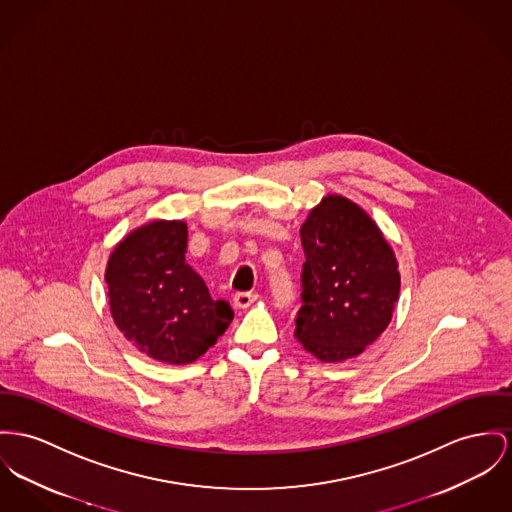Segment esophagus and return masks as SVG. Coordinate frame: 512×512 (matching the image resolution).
Listing matches in <instances>:
<instances>
[{
	"label": "esophagus",
	"mask_w": 512,
	"mask_h": 512,
	"mask_svg": "<svg viewBox=\"0 0 512 512\" xmlns=\"http://www.w3.org/2000/svg\"><path fill=\"white\" fill-rule=\"evenodd\" d=\"M233 301H235V307L237 308H248L252 303L258 301V295L252 293V291H242V293H237L233 297Z\"/></svg>",
	"instance_id": "esophagus-1"
}]
</instances>
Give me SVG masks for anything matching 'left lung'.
<instances>
[{
	"mask_svg": "<svg viewBox=\"0 0 512 512\" xmlns=\"http://www.w3.org/2000/svg\"><path fill=\"white\" fill-rule=\"evenodd\" d=\"M301 240L295 338L324 363L357 357L392 320L400 295L394 250L359 205L336 194L308 213Z\"/></svg>",
	"mask_w": 512,
	"mask_h": 512,
	"instance_id": "left-lung-1",
	"label": "left lung"
}]
</instances>
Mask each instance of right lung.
I'll return each instance as SVG.
<instances>
[{
  "instance_id": "right-lung-1",
  "label": "right lung",
  "mask_w": 512,
  "mask_h": 512,
  "mask_svg": "<svg viewBox=\"0 0 512 512\" xmlns=\"http://www.w3.org/2000/svg\"><path fill=\"white\" fill-rule=\"evenodd\" d=\"M184 221H151L116 244L106 264L110 312L120 332L155 361L188 365L229 328L235 312L213 301L186 264Z\"/></svg>"
}]
</instances>
